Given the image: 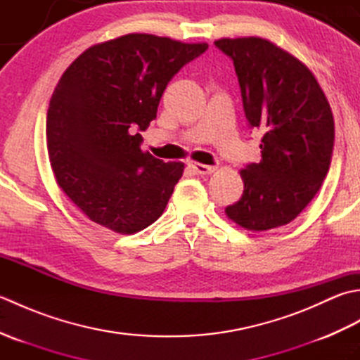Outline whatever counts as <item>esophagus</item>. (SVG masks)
Here are the masks:
<instances>
[{
	"label": "esophagus",
	"mask_w": 360,
	"mask_h": 360,
	"mask_svg": "<svg viewBox=\"0 0 360 360\" xmlns=\"http://www.w3.org/2000/svg\"><path fill=\"white\" fill-rule=\"evenodd\" d=\"M188 167H192L198 174H210L217 170V167L205 165V164H200V162H190Z\"/></svg>",
	"instance_id": "1"
}]
</instances>
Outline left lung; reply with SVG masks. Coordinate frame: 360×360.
Wrapping results in <instances>:
<instances>
[{"label": "left lung", "instance_id": "1", "mask_svg": "<svg viewBox=\"0 0 360 360\" xmlns=\"http://www.w3.org/2000/svg\"><path fill=\"white\" fill-rule=\"evenodd\" d=\"M215 44L233 60L244 112L263 134L262 160L240 170L243 195L224 212L246 231H271L295 219L322 187L334 147L331 106L309 68L266 38Z\"/></svg>", "mask_w": 360, "mask_h": 360}]
</instances>
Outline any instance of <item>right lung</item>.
<instances>
[{
	"mask_svg": "<svg viewBox=\"0 0 360 360\" xmlns=\"http://www.w3.org/2000/svg\"><path fill=\"white\" fill-rule=\"evenodd\" d=\"M207 43L127 34L74 60L53 89L46 142L58 187L83 215L133 235L162 215L184 164L141 150L168 82Z\"/></svg>",
	"mask_w": 360,
	"mask_h": 360,
	"instance_id": "right-lung-1",
	"label": "right lung"
}]
</instances>
